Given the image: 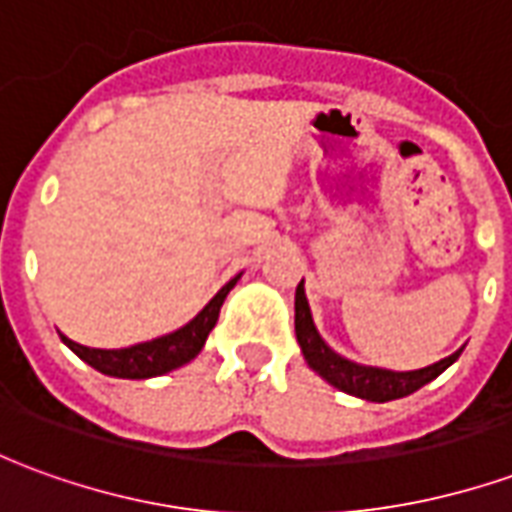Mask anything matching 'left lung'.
Instances as JSON below:
<instances>
[{
	"label": "left lung",
	"mask_w": 512,
	"mask_h": 512,
	"mask_svg": "<svg viewBox=\"0 0 512 512\" xmlns=\"http://www.w3.org/2000/svg\"><path fill=\"white\" fill-rule=\"evenodd\" d=\"M296 340H299L307 365L318 376H323L329 384L343 389L348 395L365 397V400H373V403H386V400H397V397L417 392L419 386H425L428 381L441 376L461 356V351H455V354L441 359L436 365L422 367V370H408V373H392V370H381V367H365L348 362L340 354H334L332 348L321 340L318 329H315L310 304H307V296H304V279L296 288Z\"/></svg>",
	"instance_id": "obj_1"
}]
</instances>
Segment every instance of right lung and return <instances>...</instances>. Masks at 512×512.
I'll return each mask as SVG.
<instances>
[{"label":"right lung","instance_id":"right-lung-1","mask_svg":"<svg viewBox=\"0 0 512 512\" xmlns=\"http://www.w3.org/2000/svg\"><path fill=\"white\" fill-rule=\"evenodd\" d=\"M238 279V277H235ZM235 279H230L216 296H213L205 310L194 318L191 323H186L178 332L167 334V337H158V340H150V343L131 345V348H120V351H104V348H87V345H79L68 340L65 334H60L62 343L71 348L73 354L84 359L87 365L95 367L98 373L115 378H153L164 376L175 367L186 365L194 356L200 354L202 345L208 340V334L219 321V310H222L227 293L233 290Z\"/></svg>","mask_w":512,"mask_h":512}]
</instances>
